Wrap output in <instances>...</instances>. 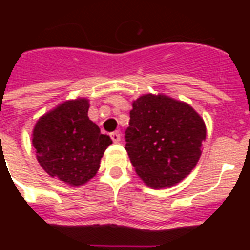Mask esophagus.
I'll use <instances>...</instances> for the list:
<instances>
[{"label":"esophagus","instance_id":"obj_1","mask_svg":"<svg viewBox=\"0 0 250 250\" xmlns=\"http://www.w3.org/2000/svg\"><path fill=\"white\" fill-rule=\"evenodd\" d=\"M110 136H111V139L114 143H119V141H120V134H119V131L111 132V134H110Z\"/></svg>","mask_w":250,"mask_h":250}]
</instances>
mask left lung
<instances>
[{
  "instance_id": "obj_1",
  "label": "left lung",
  "mask_w": 250,
  "mask_h": 250,
  "mask_svg": "<svg viewBox=\"0 0 250 250\" xmlns=\"http://www.w3.org/2000/svg\"><path fill=\"white\" fill-rule=\"evenodd\" d=\"M205 136L204 121L191 106L147 94L132 103L125 149L145 184L161 189L189 175Z\"/></svg>"
}]
</instances>
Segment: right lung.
I'll return each mask as SVG.
<instances>
[{"label": "right lung", "mask_w": 250, "mask_h": 250, "mask_svg": "<svg viewBox=\"0 0 250 250\" xmlns=\"http://www.w3.org/2000/svg\"><path fill=\"white\" fill-rule=\"evenodd\" d=\"M86 99L66 101L36 123L32 144L46 173L70 185H83L95 176L112 140L87 116Z\"/></svg>", "instance_id": "obj_1"}]
</instances>
